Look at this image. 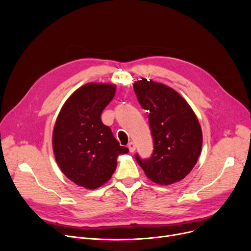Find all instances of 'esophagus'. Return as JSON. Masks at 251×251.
<instances>
[{"label":"esophagus","instance_id":"1","mask_svg":"<svg viewBox=\"0 0 251 251\" xmlns=\"http://www.w3.org/2000/svg\"><path fill=\"white\" fill-rule=\"evenodd\" d=\"M128 149H129L130 152H134V151H135V150H136L135 143H134V142H130V143H128Z\"/></svg>","mask_w":251,"mask_h":251}]
</instances>
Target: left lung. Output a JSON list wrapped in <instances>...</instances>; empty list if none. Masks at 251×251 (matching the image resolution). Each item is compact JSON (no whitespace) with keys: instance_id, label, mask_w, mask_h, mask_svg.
I'll list each match as a JSON object with an SVG mask.
<instances>
[{"instance_id":"obj_1","label":"left lung","mask_w":251,"mask_h":251,"mask_svg":"<svg viewBox=\"0 0 251 251\" xmlns=\"http://www.w3.org/2000/svg\"><path fill=\"white\" fill-rule=\"evenodd\" d=\"M133 88L138 101L148 110L153 138L150 160L135 159L147 177L160 185L185 178L201 152L202 132L195 113L178 92L166 84L141 78Z\"/></svg>"}]
</instances>
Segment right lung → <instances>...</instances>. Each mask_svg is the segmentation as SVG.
I'll return each mask as SVG.
<instances>
[{
    "label": "right lung",
    "instance_id": "obj_1",
    "mask_svg": "<svg viewBox=\"0 0 251 251\" xmlns=\"http://www.w3.org/2000/svg\"><path fill=\"white\" fill-rule=\"evenodd\" d=\"M116 85L89 82L65 101L52 131V151L63 174L76 185L94 190L107 183L117 168L121 147L100 115L113 100Z\"/></svg>",
    "mask_w": 251,
    "mask_h": 251
}]
</instances>
